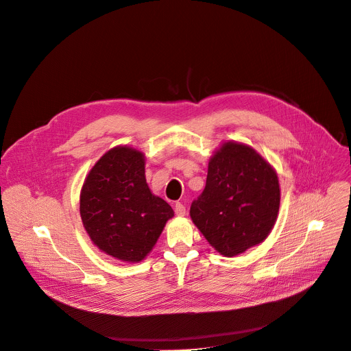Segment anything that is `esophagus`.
Masks as SVG:
<instances>
[{
    "label": "esophagus",
    "mask_w": 351,
    "mask_h": 351,
    "mask_svg": "<svg viewBox=\"0 0 351 351\" xmlns=\"http://www.w3.org/2000/svg\"><path fill=\"white\" fill-rule=\"evenodd\" d=\"M174 212L177 216H184L185 215V206L181 202H176L174 205Z\"/></svg>",
    "instance_id": "1"
}]
</instances>
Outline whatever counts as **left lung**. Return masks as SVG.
Masks as SVG:
<instances>
[{"instance_id": "1", "label": "left lung", "mask_w": 351, "mask_h": 351, "mask_svg": "<svg viewBox=\"0 0 351 351\" xmlns=\"http://www.w3.org/2000/svg\"><path fill=\"white\" fill-rule=\"evenodd\" d=\"M279 205L276 171L252 147L226 142L210 159L205 189L189 215L216 251L234 256L267 237Z\"/></svg>"}]
</instances>
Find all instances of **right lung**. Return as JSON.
I'll list each match as a JSON object with an SVG mask.
<instances>
[{"label": "right lung", "mask_w": 351, "mask_h": 351, "mask_svg": "<svg viewBox=\"0 0 351 351\" xmlns=\"http://www.w3.org/2000/svg\"><path fill=\"white\" fill-rule=\"evenodd\" d=\"M174 216L145 178V156L119 146L93 166L81 191V217L95 245L127 262L142 261Z\"/></svg>", "instance_id": "1"}]
</instances>
